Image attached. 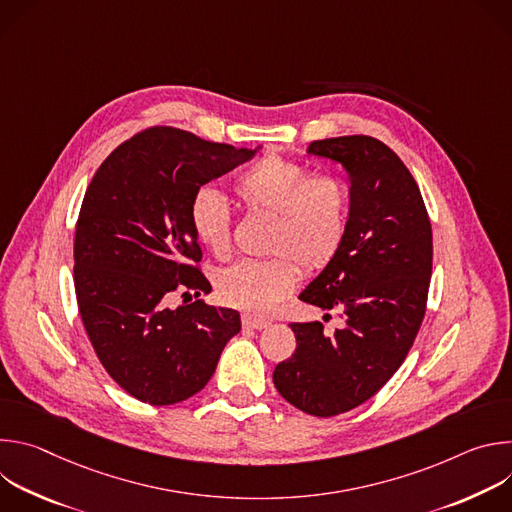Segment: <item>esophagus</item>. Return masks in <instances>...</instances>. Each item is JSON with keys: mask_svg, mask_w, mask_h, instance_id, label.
I'll use <instances>...</instances> for the list:
<instances>
[{"mask_svg": "<svg viewBox=\"0 0 512 512\" xmlns=\"http://www.w3.org/2000/svg\"><path fill=\"white\" fill-rule=\"evenodd\" d=\"M243 326H245V328H251V330H263V328L269 326V320L259 318V316L245 314V316H243Z\"/></svg>", "mask_w": 512, "mask_h": 512, "instance_id": "34e87169", "label": "esophagus"}]
</instances>
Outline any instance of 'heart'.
Listing matches in <instances>:
<instances>
[{"mask_svg":"<svg viewBox=\"0 0 512 512\" xmlns=\"http://www.w3.org/2000/svg\"><path fill=\"white\" fill-rule=\"evenodd\" d=\"M235 192L249 212L275 216L261 261H241L216 279L218 296L227 304L271 314L294 291L300 266L326 267L338 253L350 218L346 184L332 174L312 170L279 154H267L245 170ZM190 227L198 243L216 259L233 253V218L227 198L214 188H200L190 202Z\"/></svg>","mask_w":512,"mask_h":512,"instance_id":"obj_1","label":"heart"}]
</instances>
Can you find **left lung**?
Instances as JSON below:
<instances>
[{
    "instance_id": "left-lung-1",
    "label": "left lung",
    "mask_w": 512,
    "mask_h": 512,
    "mask_svg": "<svg viewBox=\"0 0 512 512\" xmlns=\"http://www.w3.org/2000/svg\"><path fill=\"white\" fill-rule=\"evenodd\" d=\"M308 154L346 170L350 218L336 257L300 300L340 310L344 326L324 334L322 322L289 324L298 346L273 383L300 411L332 417L369 401L403 364L425 316L433 243L419 186L383 141L318 139Z\"/></svg>"
}]
</instances>
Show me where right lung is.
Here are the masks:
<instances>
[{"instance_id":"obj_1","label":"right lung","mask_w":512,"mask_h":512,"mask_svg":"<svg viewBox=\"0 0 512 512\" xmlns=\"http://www.w3.org/2000/svg\"><path fill=\"white\" fill-rule=\"evenodd\" d=\"M255 152L150 127L113 150L85 192L75 233L79 312L109 377L143 403L196 395L241 330L231 308L168 304L174 291L196 298L212 289L190 227L194 194Z\"/></svg>"}]
</instances>
